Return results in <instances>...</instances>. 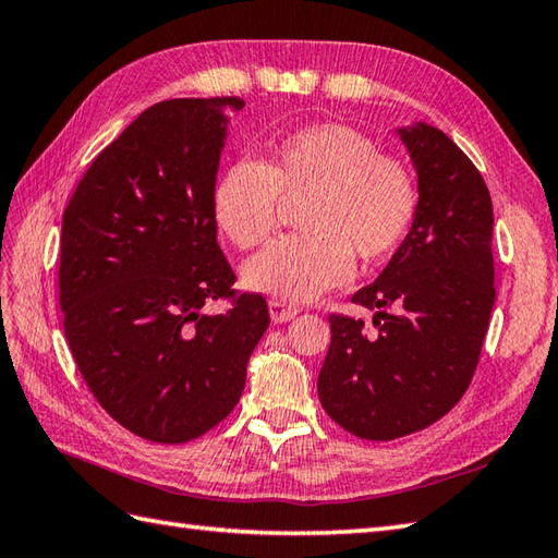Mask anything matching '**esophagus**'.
I'll list each match as a JSON object with an SVG mask.
<instances>
[{
    "instance_id": "obj_1",
    "label": "esophagus",
    "mask_w": 558,
    "mask_h": 558,
    "mask_svg": "<svg viewBox=\"0 0 558 558\" xmlns=\"http://www.w3.org/2000/svg\"><path fill=\"white\" fill-rule=\"evenodd\" d=\"M298 312H300L298 306H292V304L278 302V300L270 302V316H272V322H276V324L278 322H288V318H292Z\"/></svg>"
}]
</instances>
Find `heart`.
Listing matches in <instances>:
<instances>
[{
  "label": "heart",
  "mask_w": 558,
  "mask_h": 558,
  "mask_svg": "<svg viewBox=\"0 0 558 558\" xmlns=\"http://www.w3.org/2000/svg\"><path fill=\"white\" fill-rule=\"evenodd\" d=\"M302 204L350 256L372 258L388 252L414 210L408 172L376 158L369 138L345 126H322L300 134L286 165L236 162L216 192L220 228L236 244L252 246L276 225L280 196ZM324 236H282L246 268L252 286L310 298L340 280L345 256Z\"/></svg>",
  "instance_id": "b5f03b06"
}]
</instances>
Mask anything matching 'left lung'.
Segmentation results:
<instances>
[{
  "mask_svg": "<svg viewBox=\"0 0 558 558\" xmlns=\"http://www.w3.org/2000/svg\"><path fill=\"white\" fill-rule=\"evenodd\" d=\"M417 170L420 201L405 240L372 286L352 294L372 310L330 314L318 374L328 417L369 441L420 432L465 393L494 306L492 198L472 160L441 129H398Z\"/></svg>",
  "mask_w": 558,
  "mask_h": 558,
  "instance_id": "1",
  "label": "left lung"
}]
</instances>
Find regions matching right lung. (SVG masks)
<instances>
[{"mask_svg": "<svg viewBox=\"0 0 558 558\" xmlns=\"http://www.w3.org/2000/svg\"><path fill=\"white\" fill-rule=\"evenodd\" d=\"M225 108L174 98L141 112L90 162L64 210L59 304L83 381L124 429L184 444L240 402L246 362L270 324L236 292L218 246L216 174ZM235 298L210 317V299Z\"/></svg>", "mask_w": 558, "mask_h": 558, "instance_id": "obj_1", "label": "right lung"}]
</instances>
